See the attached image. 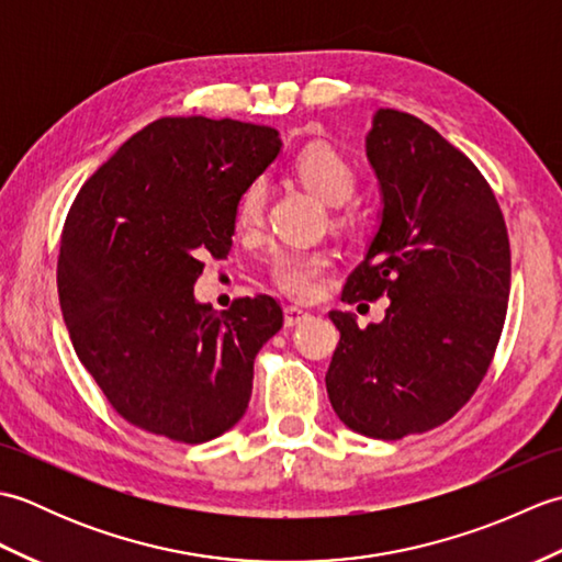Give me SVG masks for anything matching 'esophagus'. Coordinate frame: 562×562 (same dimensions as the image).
Wrapping results in <instances>:
<instances>
[{
    "instance_id": "1",
    "label": "esophagus",
    "mask_w": 562,
    "mask_h": 562,
    "mask_svg": "<svg viewBox=\"0 0 562 562\" xmlns=\"http://www.w3.org/2000/svg\"><path fill=\"white\" fill-rule=\"evenodd\" d=\"M308 318V312H304V308L300 306H284V328H294L300 326L302 321Z\"/></svg>"
}]
</instances>
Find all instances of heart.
<instances>
[{
    "label": "heart",
    "mask_w": 562,
    "mask_h": 562,
    "mask_svg": "<svg viewBox=\"0 0 562 562\" xmlns=\"http://www.w3.org/2000/svg\"><path fill=\"white\" fill-rule=\"evenodd\" d=\"M294 173L330 207H340L355 195L357 173L355 166L340 151L326 145H312L300 151L294 159ZM268 186L262 178L248 183L238 198L236 222L241 229H256L266 217ZM270 280L274 288L292 300H314L324 288L326 274L330 272V258L318 250H280L274 254L270 266Z\"/></svg>",
    "instance_id": "obj_1"
}]
</instances>
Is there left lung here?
I'll list each match as a JSON object with an SVG mask.
<instances>
[{
	"mask_svg": "<svg viewBox=\"0 0 562 562\" xmlns=\"http://www.w3.org/2000/svg\"><path fill=\"white\" fill-rule=\"evenodd\" d=\"M367 159L381 217L342 302L391 304L367 328L330 312L340 342L326 389L355 432L401 439L447 423L483 381L505 326L509 238L481 171L420 117L379 109Z\"/></svg>",
	"mask_w": 562,
	"mask_h": 562,
	"instance_id": "left-lung-1",
	"label": "left lung"
}]
</instances>
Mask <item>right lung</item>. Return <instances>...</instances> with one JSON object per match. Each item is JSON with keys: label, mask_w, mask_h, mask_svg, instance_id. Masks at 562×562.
Returning a JSON list of instances; mask_svg holds the SVG:
<instances>
[{"label": "right lung", "mask_w": 562, "mask_h": 562, "mask_svg": "<svg viewBox=\"0 0 562 562\" xmlns=\"http://www.w3.org/2000/svg\"><path fill=\"white\" fill-rule=\"evenodd\" d=\"M280 147L268 125L161 117L81 186L59 241V306L81 364L135 427L200 445L244 417L282 308L258 294L217 314L193 288L200 258L229 254L238 198Z\"/></svg>", "instance_id": "1"}]
</instances>
